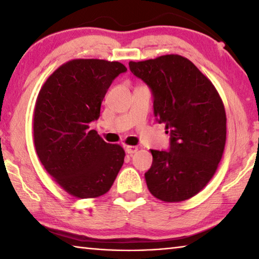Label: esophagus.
<instances>
[{
  "instance_id": "34e87169",
  "label": "esophagus",
  "mask_w": 259,
  "mask_h": 259,
  "mask_svg": "<svg viewBox=\"0 0 259 259\" xmlns=\"http://www.w3.org/2000/svg\"><path fill=\"white\" fill-rule=\"evenodd\" d=\"M138 151V147L137 146H126L125 147V152L128 153L129 155H133L134 153H136Z\"/></svg>"
}]
</instances>
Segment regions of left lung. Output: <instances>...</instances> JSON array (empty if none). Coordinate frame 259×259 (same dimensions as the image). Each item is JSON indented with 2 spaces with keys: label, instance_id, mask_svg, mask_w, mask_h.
<instances>
[{
  "label": "left lung",
  "instance_id": "1",
  "mask_svg": "<svg viewBox=\"0 0 259 259\" xmlns=\"http://www.w3.org/2000/svg\"><path fill=\"white\" fill-rule=\"evenodd\" d=\"M129 67L150 87L156 121L170 135L169 151L151 150L148 190L164 202L191 199L212 178L224 153L226 113L221 96L191 60L179 55L130 61Z\"/></svg>",
  "mask_w": 259,
  "mask_h": 259
}]
</instances>
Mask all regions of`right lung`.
<instances>
[{
    "label": "right lung",
    "mask_w": 259,
    "mask_h": 259,
    "mask_svg": "<svg viewBox=\"0 0 259 259\" xmlns=\"http://www.w3.org/2000/svg\"><path fill=\"white\" fill-rule=\"evenodd\" d=\"M124 72L119 61L69 60L38 93L33 119L36 154L48 174L75 198L107 193L124 162L123 148L89 129L113 80Z\"/></svg>",
    "instance_id": "obj_1"
}]
</instances>
